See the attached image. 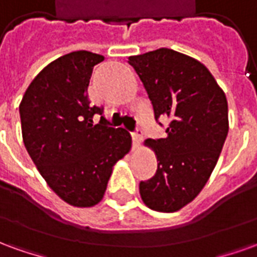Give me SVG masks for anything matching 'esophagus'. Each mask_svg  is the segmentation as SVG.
I'll use <instances>...</instances> for the list:
<instances>
[{"instance_id":"34e87169","label":"esophagus","mask_w":257,"mask_h":257,"mask_svg":"<svg viewBox=\"0 0 257 257\" xmlns=\"http://www.w3.org/2000/svg\"><path fill=\"white\" fill-rule=\"evenodd\" d=\"M132 140H134L135 147H139L142 140H143V131L142 129H138L135 134H132Z\"/></svg>"}]
</instances>
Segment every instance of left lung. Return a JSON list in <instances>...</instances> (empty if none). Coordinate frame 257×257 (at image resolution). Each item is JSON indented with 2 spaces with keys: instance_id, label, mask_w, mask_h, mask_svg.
<instances>
[{
  "instance_id": "obj_1",
  "label": "left lung",
  "mask_w": 257,
  "mask_h": 257,
  "mask_svg": "<svg viewBox=\"0 0 257 257\" xmlns=\"http://www.w3.org/2000/svg\"><path fill=\"white\" fill-rule=\"evenodd\" d=\"M145 85L154 115L171 119L167 136L147 139L156 153V175L140 182L150 209L176 212L204 189L228 134V106L213 75L197 59L168 48L129 56Z\"/></svg>"
}]
</instances>
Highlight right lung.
<instances>
[{
    "label": "right lung",
    "instance_id": "right-lung-1",
    "mask_svg": "<svg viewBox=\"0 0 257 257\" xmlns=\"http://www.w3.org/2000/svg\"><path fill=\"white\" fill-rule=\"evenodd\" d=\"M103 60L88 51L60 56L31 81L19 106L23 143L38 172L78 208L100 202L112 168L132 147L129 132L107 126L104 117L93 125L103 108L90 106L88 86Z\"/></svg>",
    "mask_w": 257,
    "mask_h": 257
}]
</instances>
